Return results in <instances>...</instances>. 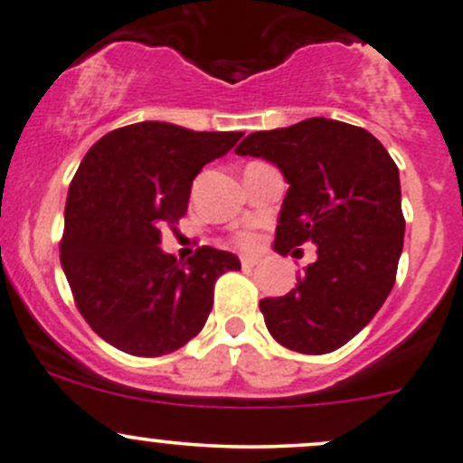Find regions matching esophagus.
Returning a JSON list of instances; mask_svg holds the SVG:
<instances>
[{"mask_svg":"<svg viewBox=\"0 0 463 463\" xmlns=\"http://www.w3.org/2000/svg\"><path fill=\"white\" fill-rule=\"evenodd\" d=\"M257 257H241V269H252V266H257Z\"/></svg>","mask_w":463,"mask_h":463,"instance_id":"esophagus-1","label":"esophagus"}]
</instances>
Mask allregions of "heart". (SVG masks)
Wrapping results in <instances>:
<instances>
[{"instance_id":"heart-1","label":"heart","mask_w":463,"mask_h":463,"mask_svg":"<svg viewBox=\"0 0 463 463\" xmlns=\"http://www.w3.org/2000/svg\"><path fill=\"white\" fill-rule=\"evenodd\" d=\"M240 244L241 246H252V235H241Z\"/></svg>"}]
</instances>
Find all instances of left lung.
Segmentation results:
<instances>
[{"label":"left lung","mask_w":463,"mask_h":463,"mask_svg":"<svg viewBox=\"0 0 463 463\" xmlns=\"http://www.w3.org/2000/svg\"><path fill=\"white\" fill-rule=\"evenodd\" d=\"M235 153L269 159L290 184L275 250L317 246L288 295L260 301L266 328L297 353L342 348L395 286L406 231L397 164L368 130L326 117L252 133Z\"/></svg>","instance_id":"1"}]
</instances>
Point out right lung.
I'll use <instances>...</instances> for the list:
<instances>
[{
	"label": "right lung",
	"mask_w": 463,
	"mask_h": 463,
	"mask_svg": "<svg viewBox=\"0 0 463 463\" xmlns=\"http://www.w3.org/2000/svg\"><path fill=\"white\" fill-rule=\"evenodd\" d=\"M240 137L139 121L110 130L81 159L60 260L81 317L110 346L135 357L182 348L211 315L217 277L241 269L213 246L186 261L159 248L162 228L186 215L193 179Z\"/></svg>",
	"instance_id": "right-lung-1"
}]
</instances>
